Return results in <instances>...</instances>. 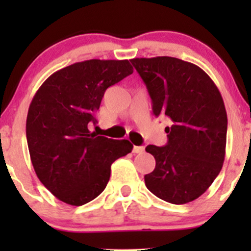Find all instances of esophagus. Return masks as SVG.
<instances>
[{"instance_id": "1", "label": "esophagus", "mask_w": 251, "mask_h": 251, "mask_svg": "<svg viewBox=\"0 0 251 251\" xmlns=\"http://www.w3.org/2000/svg\"><path fill=\"white\" fill-rule=\"evenodd\" d=\"M132 151H133V153H135V154H141V153H143V151H144V147H143V146H133Z\"/></svg>"}]
</instances>
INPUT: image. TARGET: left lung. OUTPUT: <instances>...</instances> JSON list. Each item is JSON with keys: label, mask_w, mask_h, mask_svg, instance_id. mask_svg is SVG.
Instances as JSON below:
<instances>
[{"label": "left lung", "mask_w": 251, "mask_h": 251, "mask_svg": "<svg viewBox=\"0 0 251 251\" xmlns=\"http://www.w3.org/2000/svg\"><path fill=\"white\" fill-rule=\"evenodd\" d=\"M146 83L155 116L170 121L168 143L146 151L155 169L144 176L154 196L171 204L199 198L221 171L226 153L227 113L209 75L174 57L130 60Z\"/></svg>", "instance_id": "left-lung-1"}]
</instances>
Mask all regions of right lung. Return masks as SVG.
<instances>
[{
  "label": "right lung",
  "instance_id": "obj_1",
  "mask_svg": "<svg viewBox=\"0 0 251 251\" xmlns=\"http://www.w3.org/2000/svg\"><path fill=\"white\" fill-rule=\"evenodd\" d=\"M133 73L128 60L91 59L58 70L30 103L26 140L41 183L59 201L80 206L107 187L110 166L131 153L127 140L91 132L105 90Z\"/></svg>",
  "mask_w": 251,
  "mask_h": 251
}]
</instances>
